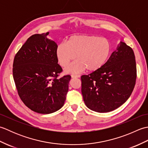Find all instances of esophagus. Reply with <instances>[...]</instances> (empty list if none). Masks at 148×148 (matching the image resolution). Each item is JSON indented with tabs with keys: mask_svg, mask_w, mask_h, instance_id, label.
<instances>
[{
	"mask_svg": "<svg viewBox=\"0 0 148 148\" xmlns=\"http://www.w3.org/2000/svg\"><path fill=\"white\" fill-rule=\"evenodd\" d=\"M71 76H72V78H76V77H80L79 75H76V74H72Z\"/></svg>",
	"mask_w": 148,
	"mask_h": 148,
	"instance_id": "obj_1",
	"label": "esophagus"
}]
</instances>
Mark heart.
<instances>
[{"label":"heart","instance_id":"heart-1","mask_svg":"<svg viewBox=\"0 0 148 148\" xmlns=\"http://www.w3.org/2000/svg\"><path fill=\"white\" fill-rule=\"evenodd\" d=\"M111 49V42L105 37L80 34L71 36L67 42L59 43L56 55L59 64L64 67H67L76 56L77 60L66 69L68 73H79L86 69L95 72L105 65Z\"/></svg>","mask_w":148,"mask_h":148}]
</instances>
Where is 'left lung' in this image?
<instances>
[{
    "instance_id": "obj_1",
    "label": "left lung",
    "mask_w": 148,
    "mask_h": 148,
    "mask_svg": "<svg viewBox=\"0 0 148 148\" xmlns=\"http://www.w3.org/2000/svg\"><path fill=\"white\" fill-rule=\"evenodd\" d=\"M136 78L133 49L126 43L120 42L102 68L81 77L84 102L94 111H112L129 98Z\"/></svg>"
}]
</instances>
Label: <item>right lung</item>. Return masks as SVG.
Listing matches in <instances>:
<instances>
[{"label": "right lung", "mask_w": 148, "mask_h": 148, "mask_svg": "<svg viewBox=\"0 0 148 148\" xmlns=\"http://www.w3.org/2000/svg\"><path fill=\"white\" fill-rule=\"evenodd\" d=\"M49 32L30 36L16 54L12 75L18 95L32 111L50 114L64 106L70 75L62 72L56 55L57 45L47 38Z\"/></svg>", "instance_id": "1"}]
</instances>
